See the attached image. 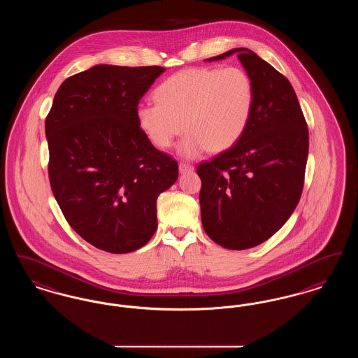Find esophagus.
Returning <instances> with one entry per match:
<instances>
[{
	"label": "esophagus",
	"instance_id": "1",
	"mask_svg": "<svg viewBox=\"0 0 358 358\" xmlns=\"http://www.w3.org/2000/svg\"><path fill=\"white\" fill-rule=\"evenodd\" d=\"M178 168H180V173H189V171H192L194 169L193 165H190V164H187V162H180Z\"/></svg>",
	"mask_w": 358,
	"mask_h": 358
}]
</instances>
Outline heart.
Returning <instances> with one entry per match:
<instances>
[{"instance_id": "obj_1", "label": "heart", "mask_w": 358, "mask_h": 358, "mask_svg": "<svg viewBox=\"0 0 358 358\" xmlns=\"http://www.w3.org/2000/svg\"><path fill=\"white\" fill-rule=\"evenodd\" d=\"M157 103L138 108L143 133L159 149L178 145L185 158L206 150L219 153L234 146L244 134L255 104V87L245 69H189L180 71L155 90Z\"/></svg>"}]
</instances>
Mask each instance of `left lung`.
Returning <instances> with one entry per match:
<instances>
[{
	"instance_id": "8db88e82",
	"label": "left lung",
	"mask_w": 358,
	"mask_h": 358,
	"mask_svg": "<svg viewBox=\"0 0 358 358\" xmlns=\"http://www.w3.org/2000/svg\"><path fill=\"white\" fill-rule=\"evenodd\" d=\"M238 53L252 78L255 104L236 145L197 166L201 222L227 250L252 248L276 234L299 203L308 154V129L289 80L247 48Z\"/></svg>"
}]
</instances>
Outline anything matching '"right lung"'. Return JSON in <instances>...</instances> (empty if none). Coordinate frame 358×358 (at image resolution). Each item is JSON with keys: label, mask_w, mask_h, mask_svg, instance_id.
<instances>
[{"label": "right lung", "mask_w": 358, "mask_h": 358, "mask_svg": "<svg viewBox=\"0 0 358 358\" xmlns=\"http://www.w3.org/2000/svg\"><path fill=\"white\" fill-rule=\"evenodd\" d=\"M165 71L101 64L59 87L45 120L52 193L71 228L94 247L127 254L157 229V199L178 164L138 122L141 98Z\"/></svg>", "instance_id": "right-lung-1"}]
</instances>
